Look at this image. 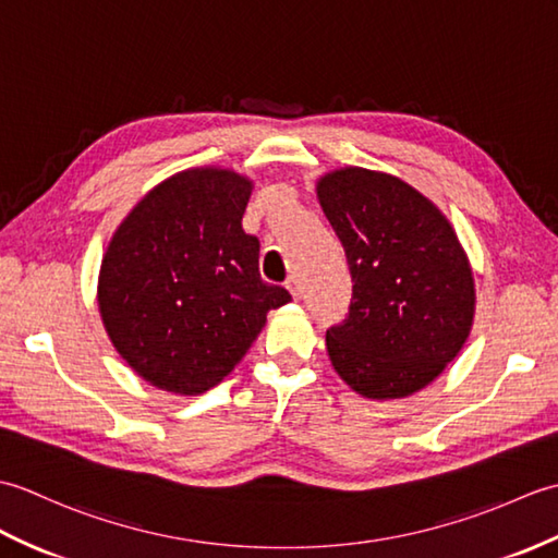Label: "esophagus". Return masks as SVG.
<instances>
[{"label":"esophagus","mask_w":558,"mask_h":558,"mask_svg":"<svg viewBox=\"0 0 558 558\" xmlns=\"http://www.w3.org/2000/svg\"><path fill=\"white\" fill-rule=\"evenodd\" d=\"M288 290H290V294L294 300H300L302 298V286H300V280L298 278H288Z\"/></svg>","instance_id":"1"}]
</instances>
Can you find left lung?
I'll return each instance as SVG.
<instances>
[{
    "label": "left lung",
    "instance_id": "left-lung-1",
    "mask_svg": "<svg viewBox=\"0 0 558 558\" xmlns=\"http://www.w3.org/2000/svg\"><path fill=\"white\" fill-rule=\"evenodd\" d=\"M316 196L352 276L350 314L326 333L330 364L364 398L417 393L458 357L475 322V278L453 225L378 170L328 172Z\"/></svg>",
    "mask_w": 558,
    "mask_h": 558
}]
</instances>
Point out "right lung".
<instances>
[{
    "label": "right lung",
    "mask_w": 558,
    "mask_h": 558,
    "mask_svg": "<svg viewBox=\"0 0 558 558\" xmlns=\"http://www.w3.org/2000/svg\"><path fill=\"white\" fill-rule=\"evenodd\" d=\"M254 182L192 168L153 186L114 230L98 276L108 338L132 369L174 396L218 386L288 304L260 280L258 240L242 230Z\"/></svg>",
    "instance_id": "add662e5"
}]
</instances>
